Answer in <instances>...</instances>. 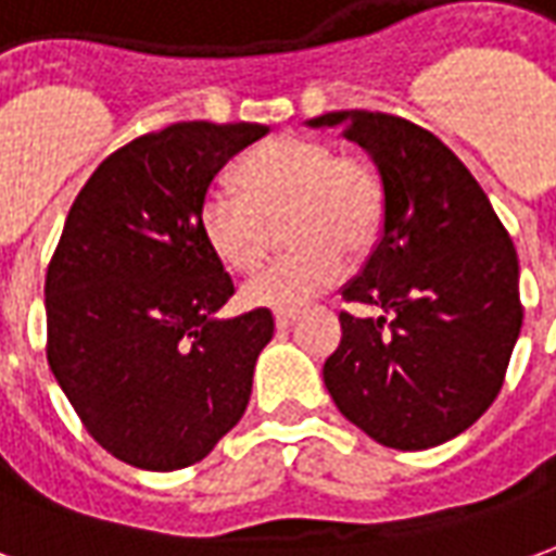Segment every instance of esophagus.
<instances>
[{
    "instance_id": "esophagus-1",
    "label": "esophagus",
    "mask_w": 556,
    "mask_h": 556,
    "mask_svg": "<svg viewBox=\"0 0 556 556\" xmlns=\"http://www.w3.org/2000/svg\"><path fill=\"white\" fill-rule=\"evenodd\" d=\"M293 320H296V312H275V327L278 329H287Z\"/></svg>"
}]
</instances>
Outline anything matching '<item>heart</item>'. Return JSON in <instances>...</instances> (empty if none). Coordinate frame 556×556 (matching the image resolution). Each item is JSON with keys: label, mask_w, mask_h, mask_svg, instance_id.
<instances>
[{"label": "heart", "mask_w": 556, "mask_h": 556, "mask_svg": "<svg viewBox=\"0 0 556 556\" xmlns=\"http://www.w3.org/2000/svg\"><path fill=\"white\" fill-rule=\"evenodd\" d=\"M239 190L214 184L199 199V229L212 254L236 271L266 256L271 224L285 217V256L251 275L241 300L251 308L293 312L342 278L344 260H363L384 227V181L363 154L332 141L278 136L239 168Z\"/></svg>", "instance_id": "obj_1"}]
</instances>
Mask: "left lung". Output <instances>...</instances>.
Listing matches in <instances>:
<instances>
[{"mask_svg": "<svg viewBox=\"0 0 556 556\" xmlns=\"http://www.w3.org/2000/svg\"><path fill=\"white\" fill-rule=\"evenodd\" d=\"M372 154L384 227L342 300V342L324 384L354 427L396 451L435 447L469 430L503 388L523 324L518 254L488 193L430 129L384 111H329Z\"/></svg>", "mask_w": 556, "mask_h": 556, "instance_id": "1", "label": "left lung"}]
</instances>
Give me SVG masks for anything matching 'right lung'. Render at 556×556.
Listing matches in <instances>:
<instances>
[{"label":"right lung","mask_w":556,"mask_h":556,"mask_svg":"<svg viewBox=\"0 0 556 556\" xmlns=\"http://www.w3.org/2000/svg\"><path fill=\"white\" fill-rule=\"evenodd\" d=\"M263 124L187 121L105 156L72 202L48 278V363L111 457L187 469L244 415L269 308L229 320L236 293L199 229V199Z\"/></svg>","instance_id":"add662e5"}]
</instances>
